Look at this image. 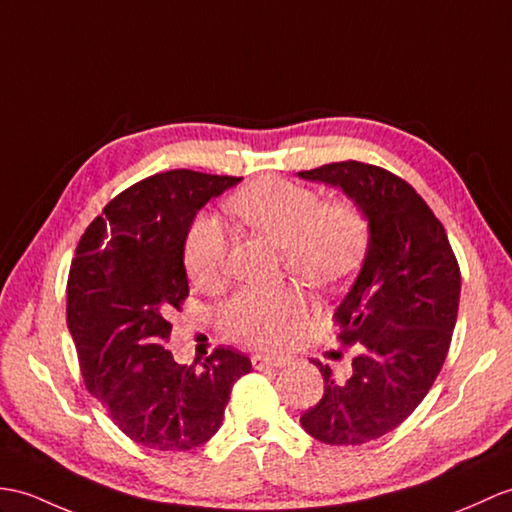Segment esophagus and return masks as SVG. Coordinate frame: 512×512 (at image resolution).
Listing matches in <instances>:
<instances>
[{
  "instance_id": "obj_1",
  "label": "esophagus",
  "mask_w": 512,
  "mask_h": 512,
  "mask_svg": "<svg viewBox=\"0 0 512 512\" xmlns=\"http://www.w3.org/2000/svg\"><path fill=\"white\" fill-rule=\"evenodd\" d=\"M285 364V358H281V355H253V366L257 368V371H264V368H279Z\"/></svg>"
}]
</instances>
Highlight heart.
Instances as JSON below:
<instances>
[{
    "label": "heart",
    "instance_id": "obj_1",
    "mask_svg": "<svg viewBox=\"0 0 512 512\" xmlns=\"http://www.w3.org/2000/svg\"><path fill=\"white\" fill-rule=\"evenodd\" d=\"M248 229L261 233L283 253L285 268L314 288H331L358 268L368 244V222L353 202H323L310 187L264 176L229 200ZM229 240L216 218L200 216L185 235L183 259L200 290H216L227 275ZM310 307L305 296L285 288H248L222 305L220 325L248 347L275 349L299 329Z\"/></svg>",
    "mask_w": 512,
    "mask_h": 512
}]
</instances>
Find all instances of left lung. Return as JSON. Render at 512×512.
Returning <instances> with one entry per match:
<instances>
[{
	"label": "left lung",
	"mask_w": 512,
	"mask_h": 512,
	"mask_svg": "<svg viewBox=\"0 0 512 512\" xmlns=\"http://www.w3.org/2000/svg\"><path fill=\"white\" fill-rule=\"evenodd\" d=\"M342 189L368 220L358 277L334 310L344 344H360L349 377L325 379L303 430L325 445H362L395 430L432 388L447 358L460 268L441 220L403 178L360 161L299 172Z\"/></svg>",
	"instance_id": "left-lung-1"
}]
</instances>
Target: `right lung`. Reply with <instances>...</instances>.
<instances>
[{
  "mask_svg": "<svg viewBox=\"0 0 512 512\" xmlns=\"http://www.w3.org/2000/svg\"><path fill=\"white\" fill-rule=\"evenodd\" d=\"M242 178L172 170L115 196L80 237L67 279V327L80 373L135 443L194 449L218 432L233 384L251 360L231 347L176 364L170 318L189 294L185 235L211 198Z\"/></svg>",
  "mask_w": 512,
  "mask_h": 512,
  "instance_id": "right-lung-1",
  "label": "right lung"
}]
</instances>
